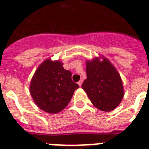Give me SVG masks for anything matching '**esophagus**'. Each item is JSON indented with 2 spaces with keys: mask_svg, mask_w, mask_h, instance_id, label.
Returning <instances> with one entry per match:
<instances>
[{
  "mask_svg": "<svg viewBox=\"0 0 149 149\" xmlns=\"http://www.w3.org/2000/svg\"><path fill=\"white\" fill-rule=\"evenodd\" d=\"M82 83H83V79H81L79 81H78V85H79L80 87H81V84H82Z\"/></svg>",
  "mask_w": 149,
  "mask_h": 149,
  "instance_id": "obj_1",
  "label": "esophagus"
}]
</instances>
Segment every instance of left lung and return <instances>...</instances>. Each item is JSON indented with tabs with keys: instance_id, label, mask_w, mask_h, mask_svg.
Masks as SVG:
<instances>
[{
	"instance_id": "left-lung-1",
	"label": "left lung",
	"mask_w": 149,
	"mask_h": 149,
	"mask_svg": "<svg viewBox=\"0 0 149 149\" xmlns=\"http://www.w3.org/2000/svg\"><path fill=\"white\" fill-rule=\"evenodd\" d=\"M87 61V79L82 89L87 93L93 105L101 111L114 110L124 97L121 78L114 66L105 57Z\"/></svg>"
}]
</instances>
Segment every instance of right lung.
<instances>
[{"label":"right lung","mask_w":149,"mask_h":149,"mask_svg":"<svg viewBox=\"0 0 149 149\" xmlns=\"http://www.w3.org/2000/svg\"><path fill=\"white\" fill-rule=\"evenodd\" d=\"M59 60L46 59L35 72L30 93L38 108L50 114L60 112L69 103L79 86L72 80V72Z\"/></svg>","instance_id":"right-lung-1"}]
</instances>
